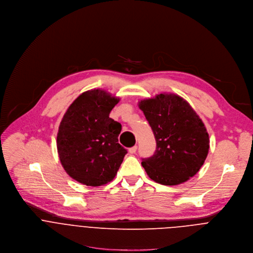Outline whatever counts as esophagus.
<instances>
[{
    "label": "esophagus",
    "mask_w": 253,
    "mask_h": 253,
    "mask_svg": "<svg viewBox=\"0 0 253 253\" xmlns=\"http://www.w3.org/2000/svg\"><path fill=\"white\" fill-rule=\"evenodd\" d=\"M136 149H137V146H136V145H134V146H132V147H130V148L128 149V153H129L130 155H133V154H135Z\"/></svg>",
    "instance_id": "34e87169"
}]
</instances>
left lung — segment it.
<instances>
[{
    "label": "left lung",
    "mask_w": 253,
    "mask_h": 253,
    "mask_svg": "<svg viewBox=\"0 0 253 253\" xmlns=\"http://www.w3.org/2000/svg\"><path fill=\"white\" fill-rule=\"evenodd\" d=\"M154 131L157 149L141 166L150 179L176 185L195 175L204 166L210 136L203 121L181 96L161 93L138 102Z\"/></svg>",
    "instance_id": "1"
}]
</instances>
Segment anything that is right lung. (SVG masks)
<instances>
[{
    "label": "right lung",
    "mask_w": 253,
    "mask_h": 253,
    "mask_svg": "<svg viewBox=\"0 0 253 253\" xmlns=\"http://www.w3.org/2000/svg\"><path fill=\"white\" fill-rule=\"evenodd\" d=\"M120 97L94 88L80 94L59 126L58 154L66 172L80 183L112 181L126 155L119 141L122 125L110 118Z\"/></svg>",
    "instance_id": "1"
}]
</instances>
